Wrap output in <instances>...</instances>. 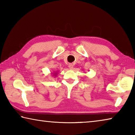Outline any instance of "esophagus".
<instances>
[{
    "mask_svg": "<svg viewBox=\"0 0 135 135\" xmlns=\"http://www.w3.org/2000/svg\"><path fill=\"white\" fill-rule=\"evenodd\" d=\"M68 67L70 68V69H73V68H74V65H73V64H70L68 65Z\"/></svg>",
    "mask_w": 135,
    "mask_h": 135,
    "instance_id": "esophagus-1",
    "label": "esophagus"
}]
</instances>
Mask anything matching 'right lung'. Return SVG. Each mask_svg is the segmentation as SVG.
<instances>
[{
	"instance_id": "1",
	"label": "right lung",
	"mask_w": 135,
	"mask_h": 135,
	"mask_svg": "<svg viewBox=\"0 0 135 135\" xmlns=\"http://www.w3.org/2000/svg\"><path fill=\"white\" fill-rule=\"evenodd\" d=\"M52 76H53L54 77L55 76V77H56V76H57V75H58V71H54L53 73H52Z\"/></svg>"
}]
</instances>
